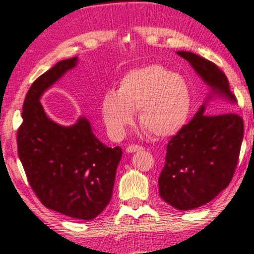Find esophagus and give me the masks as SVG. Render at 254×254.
Listing matches in <instances>:
<instances>
[{"mask_svg": "<svg viewBox=\"0 0 254 254\" xmlns=\"http://www.w3.org/2000/svg\"><path fill=\"white\" fill-rule=\"evenodd\" d=\"M142 150V146L137 145V144H131L127 148V152H136Z\"/></svg>", "mask_w": 254, "mask_h": 254, "instance_id": "1", "label": "esophagus"}]
</instances>
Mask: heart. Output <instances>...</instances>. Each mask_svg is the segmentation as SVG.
<instances>
[{"instance_id":"1","label":"heart","mask_w":254,"mask_h":254,"mask_svg":"<svg viewBox=\"0 0 254 254\" xmlns=\"http://www.w3.org/2000/svg\"><path fill=\"white\" fill-rule=\"evenodd\" d=\"M190 94L182 78L158 65H150L125 74L117 90L102 99V116L110 135L119 139L135 123L152 136L166 138L176 135L187 123Z\"/></svg>"}]
</instances>
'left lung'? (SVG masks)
I'll return each mask as SVG.
<instances>
[{
	"label": "left lung",
	"instance_id": "left-lung-1",
	"mask_svg": "<svg viewBox=\"0 0 254 254\" xmlns=\"http://www.w3.org/2000/svg\"><path fill=\"white\" fill-rule=\"evenodd\" d=\"M210 87L203 105L167 145L166 164L158 177L160 196L179 210H190L212 201L228 187L237 168L244 137V121L233 112L206 115L207 102L221 97L235 104L225 73L212 61L176 52Z\"/></svg>",
	"mask_w": 254,
	"mask_h": 254
}]
</instances>
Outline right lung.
Masks as SVG:
<instances>
[{
  "label": "right lung",
  "instance_id": "obj_1",
  "mask_svg": "<svg viewBox=\"0 0 254 254\" xmlns=\"http://www.w3.org/2000/svg\"><path fill=\"white\" fill-rule=\"evenodd\" d=\"M77 64V57L59 61L33 82L24 98L17 152L45 207L73 219L92 220L111 200L122 149L100 142L85 117L71 127L56 123L40 102L45 91Z\"/></svg>",
  "mask_w": 254,
  "mask_h": 254
}]
</instances>
